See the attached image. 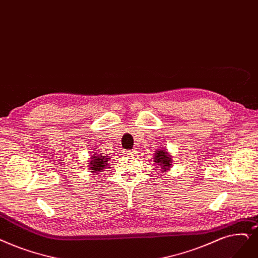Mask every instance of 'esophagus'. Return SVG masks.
Wrapping results in <instances>:
<instances>
[{
	"instance_id": "esophagus-1",
	"label": "esophagus",
	"mask_w": 258,
	"mask_h": 258,
	"mask_svg": "<svg viewBox=\"0 0 258 258\" xmlns=\"http://www.w3.org/2000/svg\"><path fill=\"white\" fill-rule=\"evenodd\" d=\"M125 154L128 155V156H135L136 151H135V150H126V151H125Z\"/></svg>"
}]
</instances>
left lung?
<instances>
[{
	"label": "left lung",
	"mask_w": 258,
	"mask_h": 258,
	"mask_svg": "<svg viewBox=\"0 0 258 258\" xmlns=\"http://www.w3.org/2000/svg\"><path fill=\"white\" fill-rule=\"evenodd\" d=\"M154 162L160 163V165H161L160 169H162V171H164V170L169 169V166L171 165V158H170V156L167 155V152L160 149L155 154Z\"/></svg>",
	"instance_id": "left-lung-1"
}]
</instances>
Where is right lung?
<instances>
[{"instance_id":"obj_1","label":"right lung","mask_w":258,"mask_h":258,"mask_svg":"<svg viewBox=\"0 0 258 258\" xmlns=\"http://www.w3.org/2000/svg\"><path fill=\"white\" fill-rule=\"evenodd\" d=\"M108 156H103L102 154H95L92 157V161L89 163V171L97 174L98 171H102L108 162Z\"/></svg>"}]
</instances>
